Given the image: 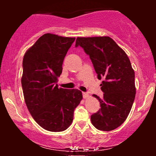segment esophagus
I'll return each instance as SVG.
<instances>
[{"instance_id": "34e87169", "label": "esophagus", "mask_w": 156, "mask_h": 156, "mask_svg": "<svg viewBox=\"0 0 156 156\" xmlns=\"http://www.w3.org/2000/svg\"><path fill=\"white\" fill-rule=\"evenodd\" d=\"M83 98L84 99H87V98H89V94L87 92H83Z\"/></svg>"}]
</instances>
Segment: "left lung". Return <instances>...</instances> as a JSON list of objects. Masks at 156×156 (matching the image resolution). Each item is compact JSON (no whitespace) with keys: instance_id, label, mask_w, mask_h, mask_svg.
I'll return each mask as SVG.
<instances>
[{"instance_id":"obj_1","label":"left lung","mask_w":156,"mask_h":156,"mask_svg":"<svg viewBox=\"0 0 156 156\" xmlns=\"http://www.w3.org/2000/svg\"><path fill=\"white\" fill-rule=\"evenodd\" d=\"M80 46L92 61L101 84L103 98L96 94L101 107L91 116L98 130L116 129L128 117L136 95L135 73L125 52L109 37H78L76 47Z\"/></svg>"}]
</instances>
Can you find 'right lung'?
Segmentation results:
<instances>
[{"label":"right lung","instance_id":"obj_1","mask_svg":"<svg viewBox=\"0 0 156 156\" xmlns=\"http://www.w3.org/2000/svg\"><path fill=\"white\" fill-rule=\"evenodd\" d=\"M75 39L45 34L23 57L21 83L26 106L34 119L49 131L67 129L83 98L78 89L58 88L56 83L64 57Z\"/></svg>","mask_w":156,"mask_h":156}]
</instances>
